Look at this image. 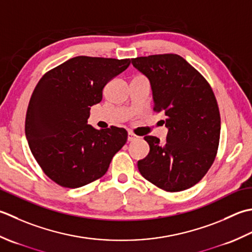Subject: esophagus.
Returning a JSON list of instances; mask_svg holds the SVG:
<instances>
[{
  "label": "esophagus",
  "mask_w": 252,
  "mask_h": 252,
  "mask_svg": "<svg viewBox=\"0 0 252 252\" xmlns=\"http://www.w3.org/2000/svg\"><path fill=\"white\" fill-rule=\"evenodd\" d=\"M128 141H135V140H137L138 139V136H136L135 133H132V132H128Z\"/></svg>",
  "instance_id": "1"
}]
</instances>
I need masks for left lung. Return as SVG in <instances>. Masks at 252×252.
Instances as JSON below:
<instances>
[{
  "label": "left lung",
  "mask_w": 252,
  "mask_h": 252,
  "mask_svg": "<svg viewBox=\"0 0 252 252\" xmlns=\"http://www.w3.org/2000/svg\"><path fill=\"white\" fill-rule=\"evenodd\" d=\"M150 80L155 110L164 113L166 141L146 136L149 155L138 161L147 181L165 191H182L201 181L217 157L220 117L217 99L204 77L177 54L131 59Z\"/></svg>",
  "instance_id": "8db88e82"
}]
</instances>
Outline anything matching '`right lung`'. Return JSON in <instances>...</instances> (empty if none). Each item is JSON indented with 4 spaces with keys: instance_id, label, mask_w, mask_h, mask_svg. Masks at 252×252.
<instances>
[{
    "instance_id": "obj_1",
    "label": "right lung",
    "mask_w": 252,
    "mask_h": 252,
    "mask_svg": "<svg viewBox=\"0 0 252 252\" xmlns=\"http://www.w3.org/2000/svg\"><path fill=\"white\" fill-rule=\"evenodd\" d=\"M129 64V59L76 56L45 73L35 86L26 138L45 175L60 186L78 188L102 177L126 143L124 128L99 130L87 122L105 85Z\"/></svg>"
}]
</instances>
